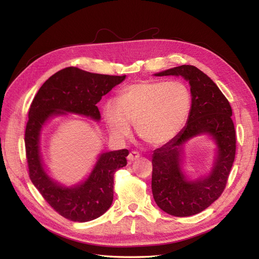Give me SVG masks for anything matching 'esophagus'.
Masks as SVG:
<instances>
[{"instance_id":"34e87169","label":"esophagus","mask_w":259,"mask_h":259,"mask_svg":"<svg viewBox=\"0 0 259 259\" xmlns=\"http://www.w3.org/2000/svg\"><path fill=\"white\" fill-rule=\"evenodd\" d=\"M139 156H140V154L137 151H132L127 156V161H128V163H133L134 161L138 160Z\"/></svg>"}]
</instances>
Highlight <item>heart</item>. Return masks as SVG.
Segmentation results:
<instances>
[{"label": "heart", "mask_w": 259, "mask_h": 259, "mask_svg": "<svg viewBox=\"0 0 259 259\" xmlns=\"http://www.w3.org/2000/svg\"><path fill=\"white\" fill-rule=\"evenodd\" d=\"M191 109V95L177 81H145L128 85L119 100L109 99L103 116L111 134L123 139L130 136L133 123L145 143L161 146L182 131Z\"/></svg>", "instance_id": "heart-1"}]
</instances>
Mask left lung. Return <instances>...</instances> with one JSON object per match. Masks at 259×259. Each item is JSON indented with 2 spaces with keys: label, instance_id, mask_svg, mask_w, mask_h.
Returning a JSON list of instances; mask_svg holds the SVG:
<instances>
[{
  "label": "left lung",
  "instance_id": "left-lung-1",
  "mask_svg": "<svg viewBox=\"0 0 259 259\" xmlns=\"http://www.w3.org/2000/svg\"><path fill=\"white\" fill-rule=\"evenodd\" d=\"M182 76L189 83L191 109L186 126L152 154V194L163 211L187 217L200 213L223 193L236 155V131L229 101L204 72L183 65L154 73ZM206 136L215 145L209 173L190 179L185 173L184 145L194 137Z\"/></svg>",
  "mask_w": 259,
  "mask_h": 259
}]
</instances>
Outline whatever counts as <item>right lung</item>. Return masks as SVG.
<instances>
[{
	"mask_svg": "<svg viewBox=\"0 0 259 259\" xmlns=\"http://www.w3.org/2000/svg\"><path fill=\"white\" fill-rule=\"evenodd\" d=\"M126 75H107L69 67L60 70L38 90L29 110L25 144L29 176L46 202L72 222L85 223L100 217L113 201V175L127 164V149L101 152L91 173L82 182L66 186L51 177L41 154L44 126L55 116L77 114L99 122L101 97Z\"/></svg>",
	"mask_w": 259,
	"mask_h": 259,
	"instance_id": "add662e5",
	"label": "right lung"
}]
</instances>
